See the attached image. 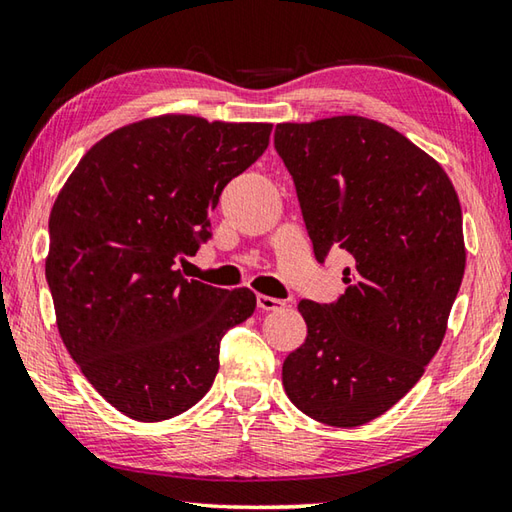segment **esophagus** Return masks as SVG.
<instances>
[{"instance_id":"34e87169","label":"esophagus","mask_w":512,"mask_h":512,"mask_svg":"<svg viewBox=\"0 0 512 512\" xmlns=\"http://www.w3.org/2000/svg\"><path fill=\"white\" fill-rule=\"evenodd\" d=\"M256 305H258V310H263V312H274V310H281V307H283L285 303L278 301V298L258 294V296H256Z\"/></svg>"}]
</instances>
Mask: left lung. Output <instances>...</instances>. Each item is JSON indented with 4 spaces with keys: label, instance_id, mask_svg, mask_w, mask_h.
I'll list each match as a JSON object with an SVG mask.
<instances>
[{
    "label": "left lung",
    "instance_id": "8db88e82",
    "mask_svg": "<svg viewBox=\"0 0 512 512\" xmlns=\"http://www.w3.org/2000/svg\"><path fill=\"white\" fill-rule=\"evenodd\" d=\"M314 254L352 256L345 294L298 303L305 343L283 363L289 401L327 426H363L406 397L446 336L466 269L461 205L435 158L383 122L276 124Z\"/></svg>",
    "mask_w": 512,
    "mask_h": 512
}]
</instances>
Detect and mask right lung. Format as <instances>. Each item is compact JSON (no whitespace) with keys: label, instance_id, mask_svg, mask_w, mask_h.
<instances>
[{"label":"right lung","instance_id":"obj_1","mask_svg":"<svg viewBox=\"0 0 512 512\" xmlns=\"http://www.w3.org/2000/svg\"><path fill=\"white\" fill-rule=\"evenodd\" d=\"M272 124L156 115L84 153L48 218L46 281L71 359L124 417H178L205 397L223 334L256 294L187 281L176 260L207 240L231 178L263 156Z\"/></svg>","mask_w":512,"mask_h":512}]
</instances>
